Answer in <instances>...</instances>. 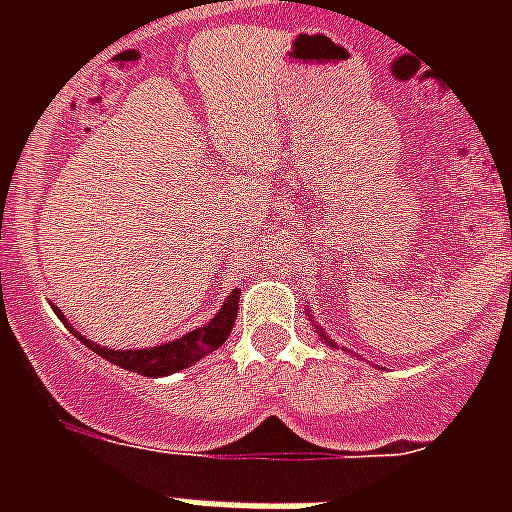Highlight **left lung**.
I'll list each match as a JSON object with an SVG mask.
<instances>
[{
    "label": "left lung",
    "instance_id": "1",
    "mask_svg": "<svg viewBox=\"0 0 512 512\" xmlns=\"http://www.w3.org/2000/svg\"><path fill=\"white\" fill-rule=\"evenodd\" d=\"M305 313H308V319H311V308H305ZM313 329H316V335H319V337H321V340L327 342L329 348H337V342H332V340H329V337H327V335H324V329H321V327H319V324H313Z\"/></svg>",
    "mask_w": 512,
    "mask_h": 512
}]
</instances>
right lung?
I'll list each match as a JSON object with an SVG mask.
<instances>
[{"instance_id":"right-lung-1","label":"right lung","mask_w":512,"mask_h":512,"mask_svg":"<svg viewBox=\"0 0 512 512\" xmlns=\"http://www.w3.org/2000/svg\"><path fill=\"white\" fill-rule=\"evenodd\" d=\"M239 289H233L231 295L225 297V303L220 305V311L201 324L199 329H191L185 332L183 337H177L172 342H162V345H154V348H130V350H116V348H103L98 342H92L90 337H84L82 332H76L63 313L52 305V311L58 313V319L68 327V332H74L76 340H82L90 350H95L98 356H103L111 364L122 366L127 372H138L143 377H167V374H175L180 369H188L191 364H196L199 358L209 356L212 350H217L228 340L233 329V321H236V313H239Z\"/></svg>"}]
</instances>
